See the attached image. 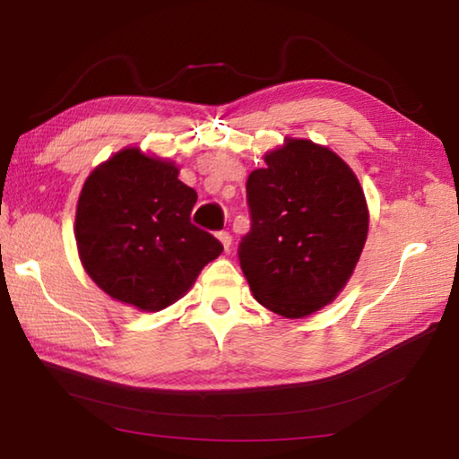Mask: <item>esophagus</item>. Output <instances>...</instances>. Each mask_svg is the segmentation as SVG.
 <instances>
[{
  "instance_id": "34e87169",
  "label": "esophagus",
  "mask_w": 459,
  "mask_h": 459,
  "mask_svg": "<svg viewBox=\"0 0 459 459\" xmlns=\"http://www.w3.org/2000/svg\"><path fill=\"white\" fill-rule=\"evenodd\" d=\"M216 238L221 240V245L224 247V251H229V248H230V243H232V237L229 235V232H227V230L216 232Z\"/></svg>"
}]
</instances>
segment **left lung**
Listing matches in <instances>:
<instances>
[{"instance_id":"8db88e82","label":"left lung","mask_w":459,"mask_h":459,"mask_svg":"<svg viewBox=\"0 0 459 459\" xmlns=\"http://www.w3.org/2000/svg\"><path fill=\"white\" fill-rule=\"evenodd\" d=\"M247 178L251 232L240 269L263 307L290 320L332 304L368 235V206L352 168L330 147L285 137Z\"/></svg>"}]
</instances>
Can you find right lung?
<instances>
[{
  "label": "right lung",
  "mask_w": 459,
  "mask_h": 459,
  "mask_svg": "<svg viewBox=\"0 0 459 459\" xmlns=\"http://www.w3.org/2000/svg\"><path fill=\"white\" fill-rule=\"evenodd\" d=\"M178 174L174 161L126 147L92 169L76 204L84 271L108 298L142 312L184 298L222 253L211 232L190 222L198 194Z\"/></svg>",
  "instance_id": "add662e5"
}]
</instances>
